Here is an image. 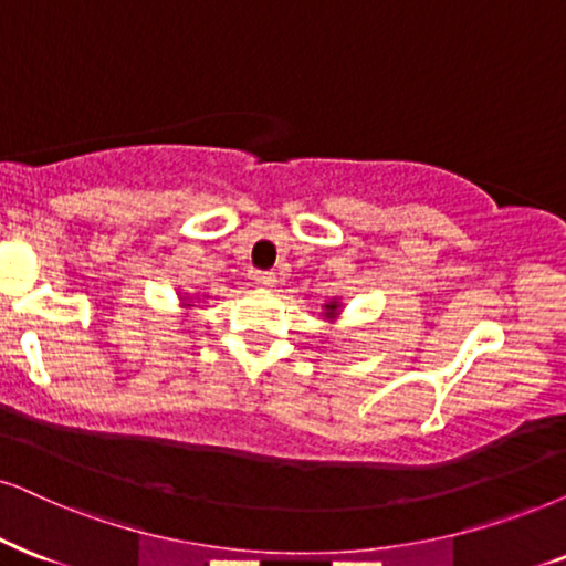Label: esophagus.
Masks as SVG:
<instances>
[{
	"instance_id": "1",
	"label": "esophagus",
	"mask_w": 566,
	"mask_h": 566,
	"mask_svg": "<svg viewBox=\"0 0 566 566\" xmlns=\"http://www.w3.org/2000/svg\"><path fill=\"white\" fill-rule=\"evenodd\" d=\"M253 279H255V284H259V287H263V290L276 287V274H271V271H255Z\"/></svg>"
}]
</instances>
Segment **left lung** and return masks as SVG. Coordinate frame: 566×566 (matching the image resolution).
Segmentation results:
<instances>
[{
	"instance_id": "left-lung-1",
	"label": "left lung",
	"mask_w": 566,
	"mask_h": 566,
	"mask_svg": "<svg viewBox=\"0 0 566 566\" xmlns=\"http://www.w3.org/2000/svg\"><path fill=\"white\" fill-rule=\"evenodd\" d=\"M342 311H345V303H342V297H328L324 305H321V318L326 321V324H336V321L342 318Z\"/></svg>"
}]
</instances>
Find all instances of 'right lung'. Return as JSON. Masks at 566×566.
<instances>
[{"instance_id":"1","label":"right lung","mask_w":566,"mask_h":566,"mask_svg":"<svg viewBox=\"0 0 566 566\" xmlns=\"http://www.w3.org/2000/svg\"><path fill=\"white\" fill-rule=\"evenodd\" d=\"M200 300H209V295H190V292H182L180 307L182 311H192V307H198Z\"/></svg>"}]
</instances>
